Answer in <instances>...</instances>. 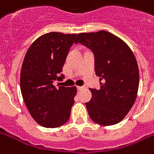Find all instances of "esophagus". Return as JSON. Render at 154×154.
I'll list each match as a JSON object with an SVG mask.
<instances>
[{"label":"esophagus","instance_id":"34e87169","mask_svg":"<svg viewBox=\"0 0 154 154\" xmlns=\"http://www.w3.org/2000/svg\"><path fill=\"white\" fill-rule=\"evenodd\" d=\"M83 89V86H77V91H82Z\"/></svg>","mask_w":154,"mask_h":154}]
</instances>
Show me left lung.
Masks as SVG:
<instances>
[{
    "label": "left lung",
    "mask_w": 154,
    "mask_h": 154,
    "mask_svg": "<svg viewBox=\"0 0 154 154\" xmlns=\"http://www.w3.org/2000/svg\"><path fill=\"white\" fill-rule=\"evenodd\" d=\"M78 42L94 53L100 81V90L90 89L92 98L86 103L90 118L102 126L120 122L137 97L140 74L135 55L126 42L103 30L79 33Z\"/></svg>",
    "instance_id": "left-lung-1"
}]
</instances>
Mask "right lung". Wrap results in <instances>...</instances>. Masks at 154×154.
Listing matches in <instances>:
<instances>
[{
  "label": "right lung",
  "mask_w": 154,
  "mask_h": 154,
  "mask_svg": "<svg viewBox=\"0 0 154 154\" xmlns=\"http://www.w3.org/2000/svg\"><path fill=\"white\" fill-rule=\"evenodd\" d=\"M77 36L45 33L34 41L25 54L20 72L21 93L31 116L44 127L62 126L71 114L77 87L56 88L53 82L63 77L59 76Z\"/></svg>",
  "instance_id": "obj_1"
}]
</instances>
